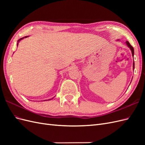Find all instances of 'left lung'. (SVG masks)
Segmentation results:
<instances>
[{
	"label": "left lung",
	"mask_w": 145,
	"mask_h": 145,
	"mask_svg": "<svg viewBox=\"0 0 145 145\" xmlns=\"http://www.w3.org/2000/svg\"><path fill=\"white\" fill-rule=\"evenodd\" d=\"M126 45H128V47L130 48V49H131V52H132V55H133V56H134V48H133V47L131 45V44H130L129 42L128 41H126ZM133 69H134V62H133Z\"/></svg>",
	"instance_id": "left-lung-1"
}]
</instances>
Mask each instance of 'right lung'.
<instances>
[{"mask_svg":"<svg viewBox=\"0 0 145 145\" xmlns=\"http://www.w3.org/2000/svg\"><path fill=\"white\" fill-rule=\"evenodd\" d=\"M28 37V36H25V37H22V38H21V39H19V40L18 41H17V42H19V41H20V40H22V39H23L24 38H26V37ZM18 44H19V43H17V46H18Z\"/></svg>","mask_w":145,"mask_h":145,"instance_id":"1","label":"right lung"}]
</instances>
